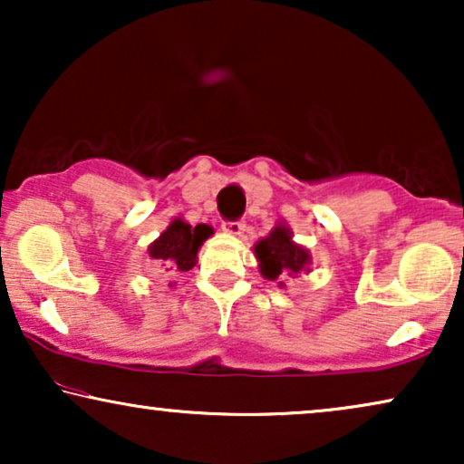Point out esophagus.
Returning a JSON list of instances; mask_svg holds the SVG:
<instances>
[{
	"mask_svg": "<svg viewBox=\"0 0 464 464\" xmlns=\"http://www.w3.org/2000/svg\"><path fill=\"white\" fill-rule=\"evenodd\" d=\"M221 227H224V232L230 234V237H240V234L245 232L246 224H245L243 219H237V221H224V224H221Z\"/></svg>",
	"mask_w": 464,
	"mask_h": 464,
	"instance_id": "esophagus-1",
	"label": "esophagus"
}]
</instances>
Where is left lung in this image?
Masks as SVG:
<instances>
[{"label":"left lung","mask_w":464,"mask_h":464,"mask_svg":"<svg viewBox=\"0 0 464 464\" xmlns=\"http://www.w3.org/2000/svg\"><path fill=\"white\" fill-rule=\"evenodd\" d=\"M253 249L259 262V272L268 281H276L285 275L295 276L300 272H310V253L302 245L294 243V232L287 224H278Z\"/></svg>","instance_id":"left-lung-1"}]
</instances>
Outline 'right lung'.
I'll return each mask as SVG.
<instances>
[{
	"label": "right lung",
	"mask_w": 464,
	"mask_h": 464,
	"mask_svg": "<svg viewBox=\"0 0 464 464\" xmlns=\"http://www.w3.org/2000/svg\"><path fill=\"white\" fill-rule=\"evenodd\" d=\"M213 227L207 224L189 226L181 218L170 221V226L150 245V259L154 268L167 275H181L196 266V256L202 243L211 237Z\"/></svg>",
	"instance_id": "obj_1"
}]
</instances>
